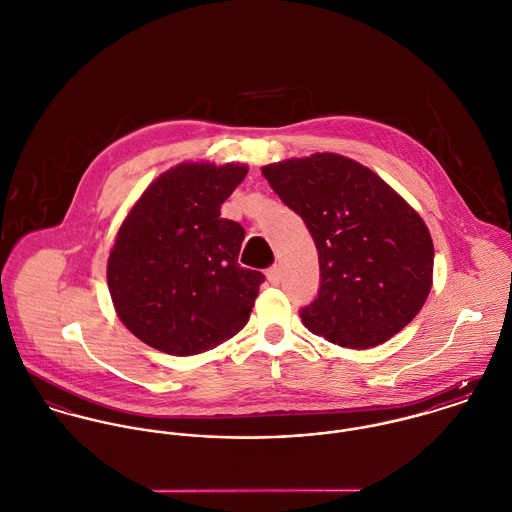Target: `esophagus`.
<instances>
[{
    "mask_svg": "<svg viewBox=\"0 0 512 512\" xmlns=\"http://www.w3.org/2000/svg\"><path fill=\"white\" fill-rule=\"evenodd\" d=\"M267 279H269V283L277 284L281 283V269L275 265V267H271V269H267Z\"/></svg>",
    "mask_w": 512,
    "mask_h": 512,
    "instance_id": "obj_1",
    "label": "esophagus"
}]
</instances>
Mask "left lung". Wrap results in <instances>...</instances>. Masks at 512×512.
Returning a JSON list of instances; mask_svg holds the SVG:
<instances>
[{"mask_svg":"<svg viewBox=\"0 0 512 512\" xmlns=\"http://www.w3.org/2000/svg\"><path fill=\"white\" fill-rule=\"evenodd\" d=\"M310 231L320 263L318 296L302 324L341 347L391 340L424 306L434 245L422 218L375 172L336 153L261 169Z\"/></svg>","mask_w":512,"mask_h":512,"instance_id":"1","label":"left lung"}]
</instances>
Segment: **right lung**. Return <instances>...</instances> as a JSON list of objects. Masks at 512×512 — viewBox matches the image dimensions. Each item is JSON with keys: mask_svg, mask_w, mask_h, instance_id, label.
Returning <instances> with one entry per match:
<instances>
[{"mask_svg": "<svg viewBox=\"0 0 512 512\" xmlns=\"http://www.w3.org/2000/svg\"><path fill=\"white\" fill-rule=\"evenodd\" d=\"M245 174L235 163H182L131 208L108 259V286L135 338L184 357L243 330L265 275L237 263L245 229L220 208Z\"/></svg>", "mask_w": 512, "mask_h": 512, "instance_id": "obj_1", "label": "right lung"}]
</instances>
